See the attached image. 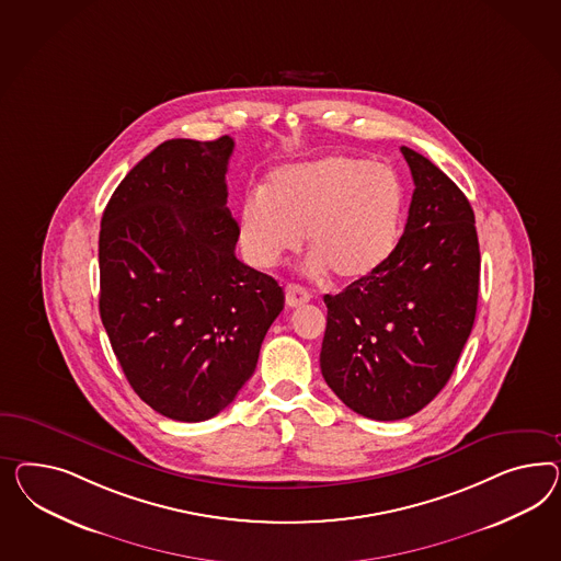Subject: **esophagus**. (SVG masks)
I'll return each instance as SVG.
<instances>
[{
    "label": "esophagus",
    "instance_id": "34e87169",
    "mask_svg": "<svg viewBox=\"0 0 561 561\" xmlns=\"http://www.w3.org/2000/svg\"><path fill=\"white\" fill-rule=\"evenodd\" d=\"M286 302L291 308H296V306H302V304L310 302V294H308V289L302 288L300 284H288L286 286Z\"/></svg>",
    "mask_w": 561,
    "mask_h": 561
}]
</instances>
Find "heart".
<instances>
[{
	"label": "heart",
	"instance_id": "b5f03b06",
	"mask_svg": "<svg viewBox=\"0 0 561 561\" xmlns=\"http://www.w3.org/2000/svg\"><path fill=\"white\" fill-rule=\"evenodd\" d=\"M404 214V185L390 167L329 154L279 167L263 192L242 199L239 241L261 270L277 265L306 237L308 270L357 282L394 253Z\"/></svg>",
	"mask_w": 561,
	"mask_h": 561
}]
</instances>
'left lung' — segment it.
I'll return each mask as SVG.
<instances>
[{
  "label": "left lung",
  "mask_w": 561,
  "mask_h": 561,
  "mask_svg": "<svg viewBox=\"0 0 561 561\" xmlns=\"http://www.w3.org/2000/svg\"><path fill=\"white\" fill-rule=\"evenodd\" d=\"M400 151L414 192L394 253L374 275L324 296L322 378L348 409L374 421L412 416L445 388L480 289L468 197L421 152Z\"/></svg>",
  "instance_id": "left-lung-1"
}]
</instances>
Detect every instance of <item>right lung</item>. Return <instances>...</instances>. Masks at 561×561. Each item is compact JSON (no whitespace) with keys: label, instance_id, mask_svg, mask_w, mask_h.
<instances>
[{"label":"right lung","instance_id":"right-lung-1","mask_svg":"<svg viewBox=\"0 0 561 561\" xmlns=\"http://www.w3.org/2000/svg\"><path fill=\"white\" fill-rule=\"evenodd\" d=\"M234 140L171 138L128 171L100 228V317L133 390L199 423L237 398L284 310L272 275L234 255Z\"/></svg>","mask_w":561,"mask_h":561}]
</instances>
